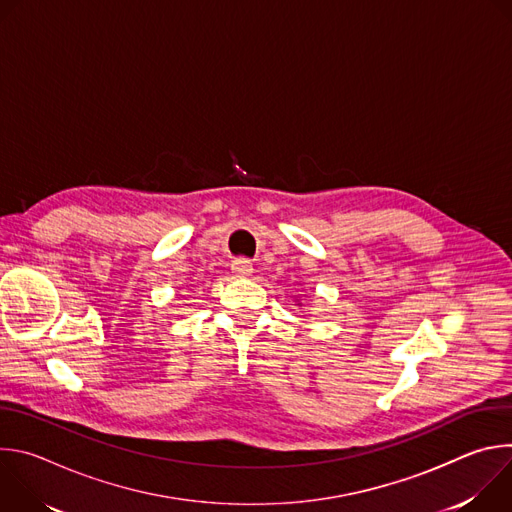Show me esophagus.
Instances as JSON below:
<instances>
[{"mask_svg":"<svg viewBox=\"0 0 512 512\" xmlns=\"http://www.w3.org/2000/svg\"><path fill=\"white\" fill-rule=\"evenodd\" d=\"M231 269H233V273L237 275V277H249L251 273H253V265H251V261L249 259H235L233 263H231Z\"/></svg>","mask_w":512,"mask_h":512,"instance_id":"esophagus-1","label":"esophagus"}]
</instances>
